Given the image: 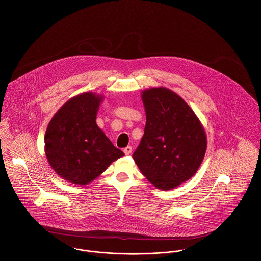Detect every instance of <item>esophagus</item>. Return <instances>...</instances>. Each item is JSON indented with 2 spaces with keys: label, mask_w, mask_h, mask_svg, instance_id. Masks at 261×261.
<instances>
[{
  "label": "esophagus",
  "mask_w": 261,
  "mask_h": 261,
  "mask_svg": "<svg viewBox=\"0 0 261 261\" xmlns=\"http://www.w3.org/2000/svg\"><path fill=\"white\" fill-rule=\"evenodd\" d=\"M123 152H124V154L125 155H130L131 153H132V147L131 146H127L126 148H124V150H123Z\"/></svg>",
  "instance_id": "obj_1"
}]
</instances>
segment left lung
Here are the masks:
<instances>
[{
  "mask_svg": "<svg viewBox=\"0 0 261 261\" xmlns=\"http://www.w3.org/2000/svg\"><path fill=\"white\" fill-rule=\"evenodd\" d=\"M142 99L146 126L133 159L155 187L174 189L198 171L206 150L204 130L191 107L167 88L145 90Z\"/></svg>",
  "mask_w": 261,
  "mask_h": 261,
  "instance_id": "1",
  "label": "left lung"
}]
</instances>
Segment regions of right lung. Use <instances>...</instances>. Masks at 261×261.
<instances>
[{
  "label": "right lung",
  "mask_w": 261,
  "mask_h": 261,
  "mask_svg": "<svg viewBox=\"0 0 261 261\" xmlns=\"http://www.w3.org/2000/svg\"><path fill=\"white\" fill-rule=\"evenodd\" d=\"M100 101L91 92L77 95L60 108L47 126L45 155L53 169L69 182L86 185L124 156L96 124Z\"/></svg>",
  "instance_id": "1"
}]
</instances>
